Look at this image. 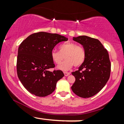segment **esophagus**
Here are the masks:
<instances>
[{"instance_id": "esophagus-1", "label": "esophagus", "mask_w": 124, "mask_h": 124, "mask_svg": "<svg viewBox=\"0 0 124 124\" xmlns=\"http://www.w3.org/2000/svg\"><path fill=\"white\" fill-rule=\"evenodd\" d=\"M64 75H65V76H69V75H70V73H69V72H64Z\"/></svg>"}]
</instances>
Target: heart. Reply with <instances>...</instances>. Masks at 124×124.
Returning <instances> with one entry per match:
<instances>
[{"mask_svg":"<svg viewBox=\"0 0 124 124\" xmlns=\"http://www.w3.org/2000/svg\"><path fill=\"white\" fill-rule=\"evenodd\" d=\"M59 51L55 49L51 51V56L54 63L59 64L63 59L62 63L58 65V68L62 70H68L72 66L79 67L84 63L86 58V52L80 45H78L74 42H68L59 46Z\"/></svg>","mask_w":124,"mask_h":124,"instance_id":"1","label":"heart"}]
</instances>
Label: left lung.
<instances>
[{"label":"left lung","instance_id":"1","mask_svg":"<svg viewBox=\"0 0 124 124\" xmlns=\"http://www.w3.org/2000/svg\"><path fill=\"white\" fill-rule=\"evenodd\" d=\"M73 39L83 45L86 58L79 69L72 73L75 82L71 89L80 97H91L103 89L109 78L111 62L108 53L96 38L82 35Z\"/></svg>","mask_w":124,"mask_h":124}]
</instances>
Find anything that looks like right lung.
I'll use <instances>...</instances> for the list:
<instances>
[{
    "mask_svg": "<svg viewBox=\"0 0 124 124\" xmlns=\"http://www.w3.org/2000/svg\"><path fill=\"white\" fill-rule=\"evenodd\" d=\"M63 35L46 32L34 33L21 42L18 49L17 73L30 93L45 97L55 90L56 83L64 76L62 70H48L55 64L51 56L55 45L68 41Z\"/></svg>",
    "mask_w": 124,
    "mask_h": 124,
    "instance_id": "1",
    "label": "right lung"
}]
</instances>
